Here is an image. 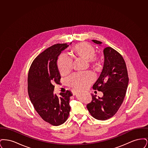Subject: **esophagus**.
<instances>
[{
	"instance_id": "esophagus-1",
	"label": "esophagus",
	"mask_w": 148,
	"mask_h": 148,
	"mask_svg": "<svg viewBox=\"0 0 148 148\" xmlns=\"http://www.w3.org/2000/svg\"><path fill=\"white\" fill-rule=\"evenodd\" d=\"M77 91H75V92H73V95H76V94H77Z\"/></svg>"
}]
</instances>
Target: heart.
<instances>
[{
  "mask_svg": "<svg viewBox=\"0 0 148 148\" xmlns=\"http://www.w3.org/2000/svg\"><path fill=\"white\" fill-rule=\"evenodd\" d=\"M74 56L86 60L89 64H96L99 60L95 50L92 45L87 42H80L74 45L71 50ZM58 70L62 75L68 74L71 68V59L64 56H61L57 62ZM94 75L90 72L75 74L68 78V82L71 86L82 89L87 87L94 81Z\"/></svg>",
  "mask_w": 148,
  "mask_h": 148,
  "instance_id": "heart-1",
  "label": "heart"
}]
</instances>
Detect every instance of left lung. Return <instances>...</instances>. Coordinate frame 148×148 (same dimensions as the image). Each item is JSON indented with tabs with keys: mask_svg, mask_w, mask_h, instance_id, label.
<instances>
[{
	"mask_svg": "<svg viewBox=\"0 0 148 148\" xmlns=\"http://www.w3.org/2000/svg\"><path fill=\"white\" fill-rule=\"evenodd\" d=\"M95 44L102 42L92 40ZM104 63L100 77L92 89L103 92L102 98L92 95V101L86 107L96 119L106 120L113 116L119 110L125 98L129 77L125 62L121 55L111 47L103 50Z\"/></svg>",
	"mask_w": 148,
	"mask_h": 148,
	"instance_id": "left-lung-1",
	"label": "left lung"
}]
</instances>
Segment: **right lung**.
<instances>
[{
	"mask_svg": "<svg viewBox=\"0 0 148 148\" xmlns=\"http://www.w3.org/2000/svg\"><path fill=\"white\" fill-rule=\"evenodd\" d=\"M68 46L66 43L56 44L47 48L36 56L29 71L30 100L42 119L54 126L65 123L71 111L72 93L67 90L57 96L54 93L53 85L59 84L61 78L56 64L58 57Z\"/></svg>",
	"mask_w": 148,
	"mask_h": 148,
	"instance_id": "right-lung-1",
	"label": "right lung"
}]
</instances>
